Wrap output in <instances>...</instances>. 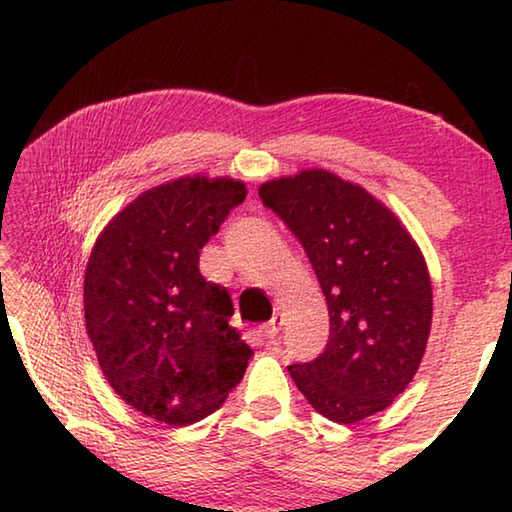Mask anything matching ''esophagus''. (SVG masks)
Returning a JSON list of instances; mask_svg holds the SVG:
<instances>
[{
  "label": "esophagus",
  "mask_w": 512,
  "mask_h": 512,
  "mask_svg": "<svg viewBox=\"0 0 512 512\" xmlns=\"http://www.w3.org/2000/svg\"><path fill=\"white\" fill-rule=\"evenodd\" d=\"M282 321H285V319H282V314L275 312L273 319L262 328V335H264L266 339H275V335H278L280 328H282Z\"/></svg>",
  "instance_id": "obj_1"
}]
</instances>
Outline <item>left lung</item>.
<instances>
[{"label":"left lung","mask_w":512,"mask_h":512,"mask_svg":"<svg viewBox=\"0 0 512 512\" xmlns=\"http://www.w3.org/2000/svg\"><path fill=\"white\" fill-rule=\"evenodd\" d=\"M303 243L330 316L326 351L289 373L330 421L355 424L389 408L426 353L433 287L408 227L364 186L305 168L259 186Z\"/></svg>","instance_id":"obj_1"}]
</instances>
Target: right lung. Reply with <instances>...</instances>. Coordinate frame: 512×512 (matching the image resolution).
Wrapping results in <instances>:
<instances>
[{"label":"right lung","mask_w":512,"mask_h":512,"mask_svg":"<svg viewBox=\"0 0 512 512\" xmlns=\"http://www.w3.org/2000/svg\"><path fill=\"white\" fill-rule=\"evenodd\" d=\"M234 177L182 175L152 186L97 234L84 319L120 399L168 426L221 408L253 351L227 323L232 300L198 271L205 246L246 198Z\"/></svg>","instance_id":"obj_1"}]
</instances>
